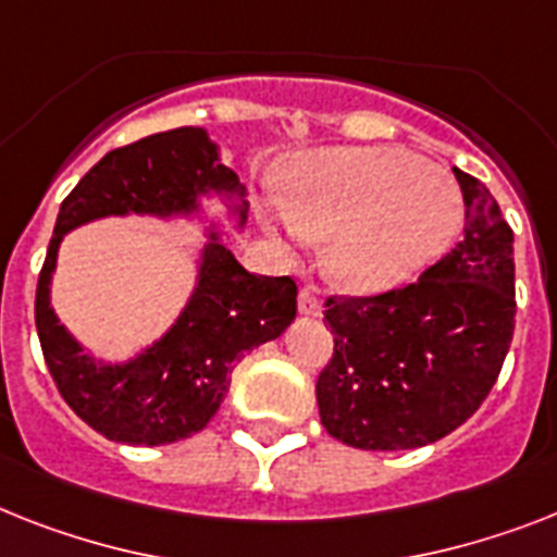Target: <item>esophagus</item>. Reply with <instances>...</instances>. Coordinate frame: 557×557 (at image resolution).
Segmentation results:
<instances>
[{"label":"esophagus","instance_id":"obj_1","mask_svg":"<svg viewBox=\"0 0 557 557\" xmlns=\"http://www.w3.org/2000/svg\"><path fill=\"white\" fill-rule=\"evenodd\" d=\"M298 312H301V315H321V301L315 287L298 289Z\"/></svg>","mask_w":557,"mask_h":557}]
</instances>
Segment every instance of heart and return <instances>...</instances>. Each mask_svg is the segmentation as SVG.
Here are the masks:
<instances>
[{
  "mask_svg": "<svg viewBox=\"0 0 557 557\" xmlns=\"http://www.w3.org/2000/svg\"><path fill=\"white\" fill-rule=\"evenodd\" d=\"M268 224L284 242H327L324 268L335 282L375 296L447 252L461 196L444 173L395 147H330L293 162Z\"/></svg>",
  "mask_w": 557,
  "mask_h": 557,
  "instance_id": "1",
  "label": "heart"
}]
</instances>
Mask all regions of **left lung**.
Returning a JSON list of instances; mask_svg holds the SVG:
<instances>
[{
  "label": "left lung",
  "mask_w": 557,
  "mask_h": 557,
  "mask_svg": "<svg viewBox=\"0 0 557 557\" xmlns=\"http://www.w3.org/2000/svg\"><path fill=\"white\" fill-rule=\"evenodd\" d=\"M463 238L418 282L375 298H330L333 358L315 384L321 424L347 447L416 449L481 407L516 330L512 230L498 201L453 168Z\"/></svg>",
  "instance_id": "left-lung-1"
}]
</instances>
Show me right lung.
Masks as SVG:
<instances>
[{
  "mask_svg": "<svg viewBox=\"0 0 557 557\" xmlns=\"http://www.w3.org/2000/svg\"><path fill=\"white\" fill-rule=\"evenodd\" d=\"M205 200L225 207L222 220ZM247 190L207 127H176L110 150L62 201L36 287V330L59 393L99 435L133 447H162L201 433L230 389V372L252 347L273 342L296 319V282L247 273L224 242L247 224ZM110 214L196 221L208 242L197 284L165 333L124 362L84 350L49 305L61 238Z\"/></svg>",
  "mask_w": 557,
  "mask_h": 557,
  "instance_id": "1",
  "label": "right lung"
}]
</instances>
